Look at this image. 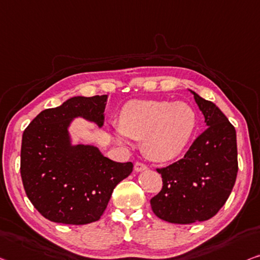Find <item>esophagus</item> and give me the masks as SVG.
Here are the masks:
<instances>
[{
	"instance_id": "34e87169",
	"label": "esophagus",
	"mask_w": 260,
	"mask_h": 260,
	"mask_svg": "<svg viewBox=\"0 0 260 260\" xmlns=\"http://www.w3.org/2000/svg\"><path fill=\"white\" fill-rule=\"evenodd\" d=\"M134 169H135V172H142V170L147 169V166L145 164H142V162L138 161V162H135Z\"/></svg>"
}]
</instances>
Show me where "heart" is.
<instances>
[{
    "label": "heart",
    "instance_id": "heart-1",
    "mask_svg": "<svg viewBox=\"0 0 260 260\" xmlns=\"http://www.w3.org/2000/svg\"><path fill=\"white\" fill-rule=\"evenodd\" d=\"M197 114L185 103L169 100H131L119 114L114 134L142 140V150L150 160L170 161L179 156L197 127Z\"/></svg>",
    "mask_w": 260,
    "mask_h": 260
}]
</instances>
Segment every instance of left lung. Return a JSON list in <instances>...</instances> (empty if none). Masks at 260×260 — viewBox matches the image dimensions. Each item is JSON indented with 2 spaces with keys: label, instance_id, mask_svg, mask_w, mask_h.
Instances as JSON below:
<instances>
[{
  "label": "left lung",
  "instance_id": "left-lung-1",
  "mask_svg": "<svg viewBox=\"0 0 260 260\" xmlns=\"http://www.w3.org/2000/svg\"><path fill=\"white\" fill-rule=\"evenodd\" d=\"M192 93L208 127L183 157L156 168L162 189L150 200L154 214L174 224L214 217L229 199L238 173L235 127L214 103Z\"/></svg>",
  "mask_w": 260,
  "mask_h": 260
}]
</instances>
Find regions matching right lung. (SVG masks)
Here are the masks:
<instances>
[{"mask_svg": "<svg viewBox=\"0 0 260 260\" xmlns=\"http://www.w3.org/2000/svg\"><path fill=\"white\" fill-rule=\"evenodd\" d=\"M106 98L75 96L41 112L23 132V187L36 210L51 222L83 225L99 220L113 189L133 170L132 162L112 161L95 147L70 146L71 119L84 117L102 126Z\"/></svg>", "mask_w": 260, "mask_h": 260, "instance_id": "add662e5", "label": "right lung"}]
</instances>
